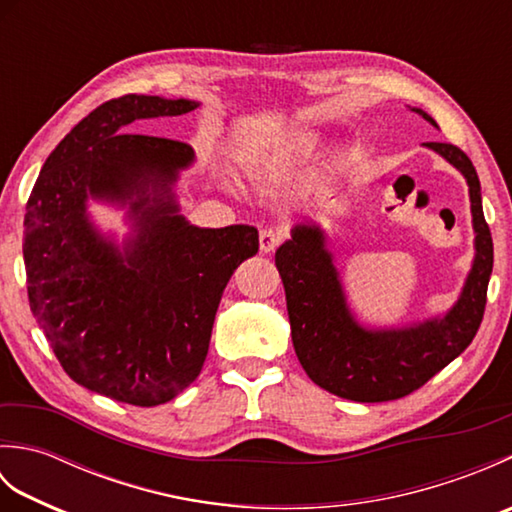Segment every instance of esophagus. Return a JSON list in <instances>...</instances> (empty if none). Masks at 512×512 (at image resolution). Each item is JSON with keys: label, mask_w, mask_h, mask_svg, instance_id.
<instances>
[{"label": "esophagus", "mask_w": 512, "mask_h": 512, "mask_svg": "<svg viewBox=\"0 0 512 512\" xmlns=\"http://www.w3.org/2000/svg\"><path fill=\"white\" fill-rule=\"evenodd\" d=\"M281 242H284V233L275 231V228H264V231L259 233V248H262V253H273Z\"/></svg>", "instance_id": "obj_1"}]
</instances>
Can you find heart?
Listing matches in <instances>:
<instances>
[{"label":"heart","instance_id":"1","mask_svg":"<svg viewBox=\"0 0 512 512\" xmlns=\"http://www.w3.org/2000/svg\"><path fill=\"white\" fill-rule=\"evenodd\" d=\"M308 145H310V138H303V136H301V138L295 140V147H297V149H299V147L303 149V147H308Z\"/></svg>","mask_w":512,"mask_h":512}]
</instances>
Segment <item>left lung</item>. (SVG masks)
<instances>
[{
	"label": "left lung",
	"mask_w": 512,
	"mask_h": 512,
	"mask_svg": "<svg viewBox=\"0 0 512 512\" xmlns=\"http://www.w3.org/2000/svg\"><path fill=\"white\" fill-rule=\"evenodd\" d=\"M422 118L436 121L422 110ZM458 167L471 193L475 262L460 301L444 319L416 328L367 332L356 325L314 226H297L277 250L275 264L284 281L292 345L306 374L334 396L356 402H385L409 396L471 345L486 308L493 273V237L482 211L480 178L469 156L451 143H427Z\"/></svg>",
	"instance_id": "obj_1"
}]
</instances>
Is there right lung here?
Returning <instances> with one entry per match:
<instances>
[{"instance_id":"1","label":"right lung","mask_w":512,"mask_h":512,"mask_svg":"<svg viewBox=\"0 0 512 512\" xmlns=\"http://www.w3.org/2000/svg\"><path fill=\"white\" fill-rule=\"evenodd\" d=\"M195 107L145 94L105 101L43 162L26 204L28 301L54 356L74 383L136 407L169 402L198 378L228 279L259 250L253 226L198 228L176 213L169 191L191 145L125 132ZM88 194L137 195L139 237L125 258L87 222Z\"/></svg>"}]
</instances>
